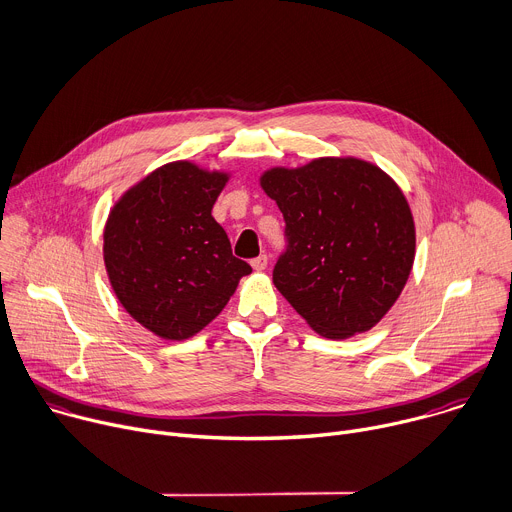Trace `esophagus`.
<instances>
[{
  "label": "esophagus",
  "instance_id": "esophagus-1",
  "mask_svg": "<svg viewBox=\"0 0 512 512\" xmlns=\"http://www.w3.org/2000/svg\"><path fill=\"white\" fill-rule=\"evenodd\" d=\"M250 264H252V268H254V270H258V272H260V270H264V268L268 266V256H266V254H260V256H258V258H254Z\"/></svg>",
  "mask_w": 512,
  "mask_h": 512
}]
</instances>
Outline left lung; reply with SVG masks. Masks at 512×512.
I'll return each mask as SVG.
<instances>
[{
	"mask_svg": "<svg viewBox=\"0 0 512 512\" xmlns=\"http://www.w3.org/2000/svg\"><path fill=\"white\" fill-rule=\"evenodd\" d=\"M260 185L286 222L288 246L272 280L292 309L327 339L375 327L416 256L414 216L399 185L357 157L272 167Z\"/></svg>",
	"mask_w": 512,
	"mask_h": 512,
	"instance_id": "8db88e82",
	"label": "left lung"
}]
</instances>
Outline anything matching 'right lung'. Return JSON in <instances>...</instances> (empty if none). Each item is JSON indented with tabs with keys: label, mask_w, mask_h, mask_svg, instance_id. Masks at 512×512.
<instances>
[{
	"label": "right lung",
	"mask_w": 512,
	"mask_h": 512,
	"mask_svg": "<svg viewBox=\"0 0 512 512\" xmlns=\"http://www.w3.org/2000/svg\"><path fill=\"white\" fill-rule=\"evenodd\" d=\"M228 179L173 161L125 191L109 214L102 256L111 286L123 309L161 339L183 341L210 325L252 272L212 216Z\"/></svg>",
	"instance_id": "obj_1"
}]
</instances>
